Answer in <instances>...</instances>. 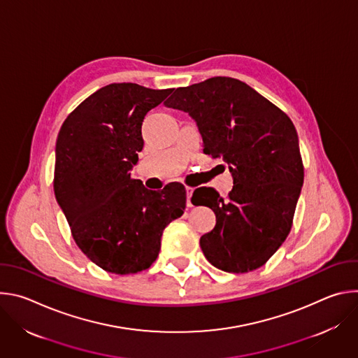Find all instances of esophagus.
<instances>
[{
    "mask_svg": "<svg viewBox=\"0 0 358 358\" xmlns=\"http://www.w3.org/2000/svg\"><path fill=\"white\" fill-rule=\"evenodd\" d=\"M192 192H194V188L192 187H187V207H192V202H191Z\"/></svg>",
    "mask_w": 358,
    "mask_h": 358,
    "instance_id": "obj_1",
    "label": "esophagus"
}]
</instances>
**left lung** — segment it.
<instances>
[{"mask_svg": "<svg viewBox=\"0 0 358 358\" xmlns=\"http://www.w3.org/2000/svg\"><path fill=\"white\" fill-rule=\"evenodd\" d=\"M164 105L196 122L203 152L228 163L234 177L227 198L207 187L192 194L191 201L217 217L214 229L199 239L203 255L231 273L261 268L289 235L303 185L292 120L257 90L227 76L178 87Z\"/></svg>", "mask_w": 358, "mask_h": 358, "instance_id": "1", "label": "left lung"}]
</instances>
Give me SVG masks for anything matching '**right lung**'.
I'll return each instance as SVG.
<instances>
[{"instance_id":"obj_1","label":"right lung","mask_w":358,"mask_h":358,"mask_svg":"<svg viewBox=\"0 0 358 358\" xmlns=\"http://www.w3.org/2000/svg\"><path fill=\"white\" fill-rule=\"evenodd\" d=\"M171 92L108 85L85 99L59 130L55 196L79 249L106 272L148 269L164 228L184 213L182 184L170 182L159 192L130 177L144 145V116Z\"/></svg>"}]
</instances>
